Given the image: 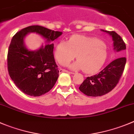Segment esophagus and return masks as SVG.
<instances>
[{
	"instance_id": "obj_1",
	"label": "esophagus",
	"mask_w": 134,
	"mask_h": 134,
	"mask_svg": "<svg viewBox=\"0 0 134 134\" xmlns=\"http://www.w3.org/2000/svg\"><path fill=\"white\" fill-rule=\"evenodd\" d=\"M59 72H60V73H62V72H66V73L71 74H74V73H73V72H69V71L66 70H63V69H60V70H59Z\"/></svg>"
}]
</instances>
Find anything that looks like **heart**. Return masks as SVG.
<instances>
[{
  "mask_svg": "<svg viewBox=\"0 0 134 134\" xmlns=\"http://www.w3.org/2000/svg\"><path fill=\"white\" fill-rule=\"evenodd\" d=\"M55 56L62 65L68 64L76 56L77 60L70 64V68L83 69L85 73L91 74L103 66L107 58V50L106 44L99 39L77 35L72 36L69 41H60L56 47Z\"/></svg>",
  "mask_w": 134,
  "mask_h": 134,
  "instance_id": "obj_1",
  "label": "heart"
}]
</instances>
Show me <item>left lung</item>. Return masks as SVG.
<instances>
[{
  "label": "left lung",
  "mask_w": 134,
  "mask_h": 134,
  "mask_svg": "<svg viewBox=\"0 0 134 134\" xmlns=\"http://www.w3.org/2000/svg\"><path fill=\"white\" fill-rule=\"evenodd\" d=\"M104 31V30H103ZM113 38L115 52H122L126 49L123 39L115 31H104ZM126 58L121 57L115 59L102 70L99 74L87 77L79 89L85 95L90 97H99L111 91L116 86L123 74Z\"/></svg>",
  "instance_id": "8db88e82"
}]
</instances>
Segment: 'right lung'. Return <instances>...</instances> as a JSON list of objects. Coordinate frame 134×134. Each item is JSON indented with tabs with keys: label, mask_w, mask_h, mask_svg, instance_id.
<instances>
[{
	"label": "right lung",
	"mask_w": 134,
	"mask_h": 134,
	"mask_svg": "<svg viewBox=\"0 0 134 134\" xmlns=\"http://www.w3.org/2000/svg\"><path fill=\"white\" fill-rule=\"evenodd\" d=\"M30 32L39 34L47 44L38 50L30 51L24 38ZM62 34L40 25H31L16 33L12 37L7 56L8 70L16 85L25 94L41 96L50 91L58 77L54 60V44L50 43Z\"/></svg>",
	"instance_id": "obj_1"
}]
</instances>
